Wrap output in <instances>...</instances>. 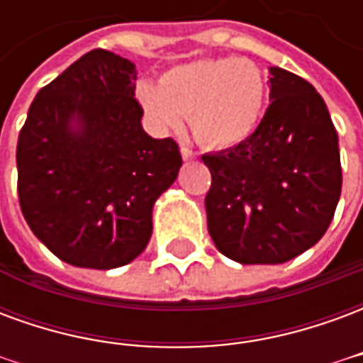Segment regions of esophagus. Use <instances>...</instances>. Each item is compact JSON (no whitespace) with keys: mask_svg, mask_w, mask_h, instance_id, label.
I'll list each match as a JSON object with an SVG mask.
<instances>
[{"mask_svg":"<svg viewBox=\"0 0 363 363\" xmlns=\"http://www.w3.org/2000/svg\"><path fill=\"white\" fill-rule=\"evenodd\" d=\"M181 155L184 161H192V159H196V151H192L190 147H186V145H182Z\"/></svg>","mask_w":363,"mask_h":363,"instance_id":"34e87169","label":"esophagus"}]
</instances>
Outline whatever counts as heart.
<instances>
[{"label":"heart","mask_w":363,"mask_h":363,"mask_svg":"<svg viewBox=\"0 0 363 363\" xmlns=\"http://www.w3.org/2000/svg\"><path fill=\"white\" fill-rule=\"evenodd\" d=\"M138 99L161 132H174L189 116L192 135L206 147L228 150L249 140L267 101L260 67L247 58L196 60L171 67L157 87L142 83Z\"/></svg>","instance_id":"heart-1"}]
</instances>
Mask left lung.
I'll list each match as a JSON object with an SVG mask.
<instances>
[{
  "mask_svg": "<svg viewBox=\"0 0 363 363\" xmlns=\"http://www.w3.org/2000/svg\"><path fill=\"white\" fill-rule=\"evenodd\" d=\"M270 101L249 140L202 155L208 231L228 259L281 264L325 235L342 189L327 104L303 77L270 67Z\"/></svg>",
  "mask_w": 363,
  "mask_h": 363,
  "instance_id": "left-lung-1",
  "label": "left lung"
}]
</instances>
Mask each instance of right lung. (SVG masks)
<instances>
[{
    "instance_id": "add662e5",
    "label": "right lung",
    "mask_w": 363,
    "mask_h": 363,
    "mask_svg": "<svg viewBox=\"0 0 363 363\" xmlns=\"http://www.w3.org/2000/svg\"><path fill=\"white\" fill-rule=\"evenodd\" d=\"M135 74L114 52H87L36 93L21 128V212L67 264L108 270L140 257L182 165L173 138L143 132Z\"/></svg>"
}]
</instances>
